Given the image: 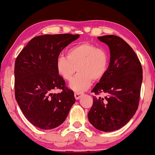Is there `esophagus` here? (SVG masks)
Here are the masks:
<instances>
[{"label": "esophagus", "mask_w": 155, "mask_h": 155, "mask_svg": "<svg viewBox=\"0 0 155 155\" xmlns=\"http://www.w3.org/2000/svg\"><path fill=\"white\" fill-rule=\"evenodd\" d=\"M82 94H83V93H82V92H75V94H74L75 99H77V100L78 99H79L80 97L82 96Z\"/></svg>", "instance_id": "34e87169"}]
</instances>
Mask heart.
I'll return each mask as SVG.
<instances>
[{
  "mask_svg": "<svg viewBox=\"0 0 155 155\" xmlns=\"http://www.w3.org/2000/svg\"><path fill=\"white\" fill-rule=\"evenodd\" d=\"M107 51L94 44L82 43L71 46L67 56L60 55L56 60V68L63 80L69 81L76 71L79 73L70 82V87L80 92L90 87L92 80L99 81L107 74L109 67Z\"/></svg>",
  "mask_w": 155,
  "mask_h": 155,
  "instance_id": "obj_1",
  "label": "heart"
}]
</instances>
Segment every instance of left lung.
I'll return each mask as SVG.
<instances>
[{
    "label": "left lung",
    "instance_id": "1",
    "mask_svg": "<svg viewBox=\"0 0 155 155\" xmlns=\"http://www.w3.org/2000/svg\"><path fill=\"white\" fill-rule=\"evenodd\" d=\"M107 44L110 63L107 74L92 92H103L105 97L93 96V104L87 117L95 128L104 132L124 126L138 107L143 69L138 57L124 39L116 35L97 37Z\"/></svg>",
    "mask_w": 155,
    "mask_h": 155
}]
</instances>
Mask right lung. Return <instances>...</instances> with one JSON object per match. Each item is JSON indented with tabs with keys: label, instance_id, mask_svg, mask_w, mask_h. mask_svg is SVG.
Returning <instances> with one entry per match:
<instances>
[{
	"label": "right lung",
	"instance_id": "right-lung-1",
	"mask_svg": "<svg viewBox=\"0 0 155 155\" xmlns=\"http://www.w3.org/2000/svg\"><path fill=\"white\" fill-rule=\"evenodd\" d=\"M79 35H45L34 37L21 51L15 63V99L27 119L43 130L62 124L75 102L74 92L58 75L56 60ZM62 89L53 93L54 89Z\"/></svg>",
	"mask_w": 155,
	"mask_h": 155
}]
</instances>
